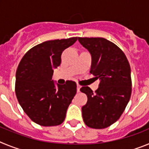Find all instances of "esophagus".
I'll use <instances>...</instances> for the list:
<instances>
[{
	"instance_id": "obj_1",
	"label": "esophagus",
	"mask_w": 149,
	"mask_h": 149,
	"mask_svg": "<svg viewBox=\"0 0 149 149\" xmlns=\"http://www.w3.org/2000/svg\"><path fill=\"white\" fill-rule=\"evenodd\" d=\"M81 88V86H80V85H77V93H80Z\"/></svg>"
}]
</instances>
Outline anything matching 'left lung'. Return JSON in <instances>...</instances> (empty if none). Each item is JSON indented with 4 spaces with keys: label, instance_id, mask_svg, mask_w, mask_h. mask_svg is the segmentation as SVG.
I'll list each match as a JSON object with an SVG mask.
<instances>
[{
    "label": "left lung",
    "instance_id": "left-lung-1",
    "mask_svg": "<svg viewBox=\"0 0 149 149\" xmlns=\"http://www.w3.org/2000/svg\"><path fill=\"white\" fill-rule=\"evenodd\" d=\"M79 42L92 56L90 73L99 78V87L93 92L83 86L88 101L82 107V116L92 128L109 127L120 118L131 94V67L123 51L104 38L78 37Z\"/></svg>",
    "mask_w": 149,
    "mask_h": 149
}]
</instances>
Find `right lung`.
<instances>
[{
	"mask_svg": "<svg viewBox=\"0 0 149 149\" xmlns=\"http://www.w3.org/2000/svg\"><path fill=\"white\" fill-rule=\"evenodd\" d=\"M77 37L44 42L29 50L21 60L15 74V94L21 107L35 123L59 125L77 93L76 83L60 85L52 80L54 68L61 63V54Z\"/></svg>",
	"mask_w": 149,
	"mask_h": 149,
	"instance_id": "right-lung-1",
	"label": "right lung"
}]
</instances>
